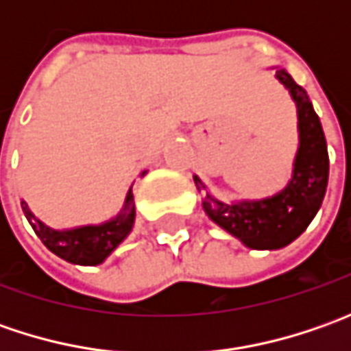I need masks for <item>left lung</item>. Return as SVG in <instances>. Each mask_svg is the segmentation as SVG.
<instances>
[{"mask_svg": "<svg viewBox=\"0 0 351 351\" xmlns=\"http://www.w3.org/2000/svg\"><path fill=\"white\" fill-rule=\"evenodd\" d=\"M276 77L291 93L299 117V150L287 187L260 201L223 203L210 193L203 197V209L210 221L252 250H279L303 234L328 185V148L313 103L283 68H276ZM193 180L203 191V182L197 176Z\"/></svg>", "mask_w": 351, "mask_h": 351, "instance_id": "8db88e82", "label": "left lung"}]
</instances>
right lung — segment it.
I'll use <instances>...</instances> for the list:
<instances>
[{
  "label": "right lung",
  "mask_w": 351,
  "mask_h": 351,
  "mask_svg": "<svg viewBox=\"0 0 351 351\" xmlns=\"http://www.w3.org/2000/svg\"><path fill=\"white\" fill-rule=\"evenodd\" d=\"M146 171H142L141 176ZM21 207L36 236L43 240V244L58 258L77 265H97L105 262V258L130 234L136 217L132 189H128L125 205L117 217L101 224H86L66 230H54L43 221H38L25 201H21Z\"/></svg>",
  "instance_id": "obj_1"
}]
</instances>
